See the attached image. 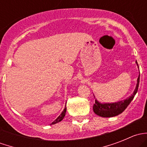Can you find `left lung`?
I'll use <instances>...</instances> for the list:
<instances>
[{
	"mask_svg": "<svg viewBox=\"0 0 147 147\" xmlns=\"http://www.w3.org/2000/svg\"><path fill=\"white\" fill-rule=\"evenodd\" d=\"M139 84V75L137 79V87H136L134 93L131 94V96H130L125 100L111 104H101L97 102V100H95V102L93 105V110H94V113L98 116L102 117H112L117 116V115H119V114L122 113L125 110L126 108L128 107V105H129L131 100L134 99L135 94H137Z\"/></svg>",
	"mask_w": 147,
	"mask_h": 147,
	"instance_id": "1",
	"label": "left lung"
}]
</instances>
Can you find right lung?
Wrapping results in <instances>:
<instances>
[{
    "mask_svg": "<svg viewBox=\"0 0 147 147\" xmlns=\"http://www.w3.org/2000/svg\"><path fill=\"white\" fill-rule=\"evenodd\" d=\"M66 109H66V106H65V108L64 109V110L63 111V112L60 114V115L57 118V119H56L54 121H53V122L51 123V124H56V123H58V122H60V121H61L63 119V118H64L65 113H66Z\"/></svg>",
    "mask_w": 147,
    "mask_h": 147,
    "instance_id": "right-lung-1",
    "label": "right lung"
}]
</instances>
